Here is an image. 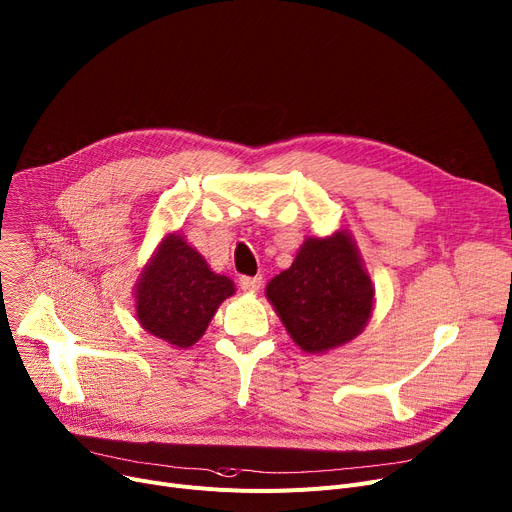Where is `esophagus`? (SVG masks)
Instances as JSON below:
<instances>
[{
  "mask_svg": "<svg viewBox=\"0 0 512 512\" xmlns=\"http://www.w3.org/2000/svg\"><path fill=\"white\" fill-rule=\"evenodd\" d=\"M238 284H241V288L245 290V292H257L259 290V286H261V278L259 276H243L241 280H238Z\"/></svg>",
  "mask_w": 512,
  "mask_h": 512,
  "instance_id": "1",
  "label": "esophagus"
}]
</instances>
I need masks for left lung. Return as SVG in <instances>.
Returning a JSON list of instances; mask_svg holds the SVG:
<instances>
[{
    "label": "left lung",
    "mask_w": 512,
    "mask_h": 512,
    "mask_svg": "<svg viewBox=\"0 0 512 512\" xmlns=\"http://www.w3.org/2000/svg\"><path fill=\"white\" fill-rule=\"evenodd\" d=\"M265 296L294 344L309 354L352 342L374 304L370 276L346 230L306 238L292 265L269 280Z\"/></svg>",
    "instance_id": "obj_1"
}]
</instances>
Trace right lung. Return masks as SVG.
<instances>
[{
    "mask_svg": "<svg viewBox=\"0 0 512 512\" xmlns=\"http://www.w3.org/2000/svg\"><path fill=\"white\" fill-rule=\"evenodd\" d=\"M232 294L234 282L214 274L206 259L173 232L162 238L135 284V313L154 337L175 348H189Z\"/></svg>",
    "mask_w": 512,
    "mask_h": 512,
    "instance_id": "1",
    "label": "right lung"
}]
</instances>
